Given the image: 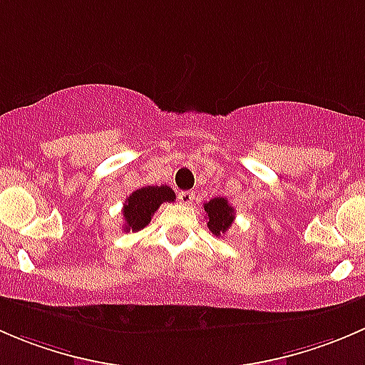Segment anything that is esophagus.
I'll return each instance as SVG.
<instances>
[{"label":"esophagus","mask_w":365,"mask_h":365,"mask_svg":"<svg viewBox=\"0 0 365 365\" xmlns=\"http://www.w3.org/2000/svg\"><path fill=\"white\" fill-rule=\"evenodd\" d=\"M178 201L182 205H190L194 201V192L192 190H183V192L178 194Z\"/></svg>","instance_id":"obj_1"}]
</instances>
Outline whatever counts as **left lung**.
<instances>
[{
    "mask_svg": "<svg viewBox=\"0 0 365 365\" xmlns=\"http://www.w3.org/2000/svg\"><path fill=\"white\" fill-rule=\"evenodd\" d=\"M206 219H208V227L215 237H222L231 227L235 220L233 206L227 203L224 197H213L208 203H205Z\"/></svg>",
    "mask_w": 365,
    "mask_h": 365,
    "instance_id": "8db88e82",
    "label": "left lung"
}]
</instances>
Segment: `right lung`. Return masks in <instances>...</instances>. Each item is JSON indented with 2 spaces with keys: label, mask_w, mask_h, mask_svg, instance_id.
<instances>
[{
  "label": "right lung",
  "mask_w": 365,
  "mask_h": 365,
  "mask_svg": "<svg viewBox=\"0 0 365 365\" xmlns=\"http://www.w3.org/2000/svg\"><path fill=\"white\" fill-rule=\"evenodd\" d=\"M176 196L171 187H143V189L134 190L130 196L125 200L123 205V231H139L152 220L153 213L159 210L162 203H171Z\"/></svg>",
  "instance_id": "right-lung-1"
}]
</instances>
